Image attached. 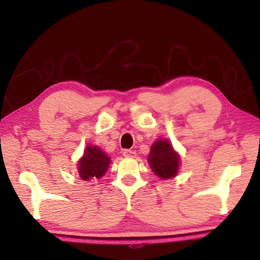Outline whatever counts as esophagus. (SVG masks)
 <instances>
[{
	"instance_id": "obj_1",
	"label": "esophagus",
	"mask_w": 260,
	"mask_h": 260,
	"mask_svg": "<svg viewBox=\"0 0 260 260\" xmlns=\"http://www.w3.org/2000/svg\"><path fill=\"white\" fill-rule=\"evenodd\" d=\"M124 156L134 158L136 156V152L134 150H128V149H126V150H124Z\"/></svg>"
}]
</instances>
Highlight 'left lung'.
<instances>
[{
	"label": "left lung",
	"instance_id": "left-lung-1",
	"mask_svg": "<svg viewBox=\"0 0 260 260\" xmlns=\"http://www.w3.org/2000/svg\"><path fill=\"white\" fill-rule=\"evenodd\" d=\"M148 161L153 173L162 180L171 179L178 174L180 156L174 151L169 140L159 139L152 144Z\"/></svg>",
	"mask_w": 260,
	"mask_h": 260
}]
</instances>
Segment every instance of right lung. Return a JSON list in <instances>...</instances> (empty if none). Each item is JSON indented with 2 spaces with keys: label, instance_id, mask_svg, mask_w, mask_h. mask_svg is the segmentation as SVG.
I'll return each mask as SVG.
<instances>
[{
  "label": "right lung",
  "instance_id": "obj_1",
  "mask_svg": "<svg viewBox=\"0 0 260 260\" xmlns=\"http://www.w3.org/2000/svg\"><path fill=\"white\" fill-rule=\"evenodd\" d=\"M110 161V157L99 147L87 146L78 164L79 175L85 181L102 178L109 169Z\"/></svg>",
  "mask_w": 260,
  "mask_h": 260
}]
</instances>
